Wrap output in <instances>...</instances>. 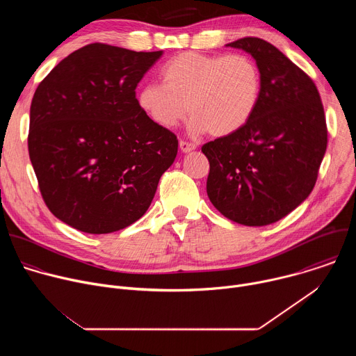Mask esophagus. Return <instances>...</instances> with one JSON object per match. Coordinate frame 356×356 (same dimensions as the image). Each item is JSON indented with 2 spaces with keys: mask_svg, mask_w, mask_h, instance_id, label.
<instances>
[{
  "mask_svg": "<svg viewBox=\"0 0 356 356\" xmlns=\"http://www.w3.org/2000/svg\"><path fill=\"white\" fill-rule=\"evenodd\" d=\"M179 145H180L181 152H184V154H187V152H191V150L195 149V145H194L193 142H187V140H184V139H181Z\"/></svg>",
  "mask_w": 356,
  "mask_h": 356,
  "instance_id": "esophagus-1",
  "label": "esophagus"
}]
</instances>
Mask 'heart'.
Wrapping results in <instances>:
<instances>
[{
    "label": "heart",
    "mask_w": 356,
    "mask_h": 356,
    "mask_svg": "<svg viewBox=\"0 0 356 356\" xmlns=\"http://www.w3.org/2000/svg\"><path fill=\"white\" fill-rule=\"evenodd\" d=\"M161 81L139 88V108L156 125L172 129L188 107L191 128L213 136L241 129L255 113L262 90L257 62L242 54H179L162 66Z\"/></svg>",
    "instance_id": "1"
}]
</instances>
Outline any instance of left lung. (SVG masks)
<instances>
[{
	"label": "left lung",
	"instance_id": "8db88e82",
	"mask_svg": "<svg viewBox=\"0 0 356 356\" xmlns=\"http://www.w3.org/2000/svg\"><path fill=\"white\" fill-rule=\"evenodd\" d=\"M227 46L257 60L262 90L241 129L202 145L210 162L207 194L228 220L264 227L313 191L327 149L324 107L310 76L272 43L249 36Z\"/></svg>",
	"mask_w": 356,
	"mask_h": 356
}]
</instances>
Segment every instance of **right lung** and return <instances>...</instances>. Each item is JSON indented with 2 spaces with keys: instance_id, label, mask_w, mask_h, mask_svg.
I'll return each instance as SVG.
<instances>
[{
  "instance_id": "1",
  "label": "right lung",
  "mask_w": 356,
  "mask_h": 356,
  "mask_svg": "<svg viewBox=\"0 0 356 356\" xmlns=\"http://www.w3.org/2000/svg\"><path fill=\"white\" fill-rule=\"evenodd\" d=\"M90 43L38 86L28 150L44 204L87 234H110L149 209L177 136L138 106L135 88L162 56Z\"/></svg>"
}]
</instances>
